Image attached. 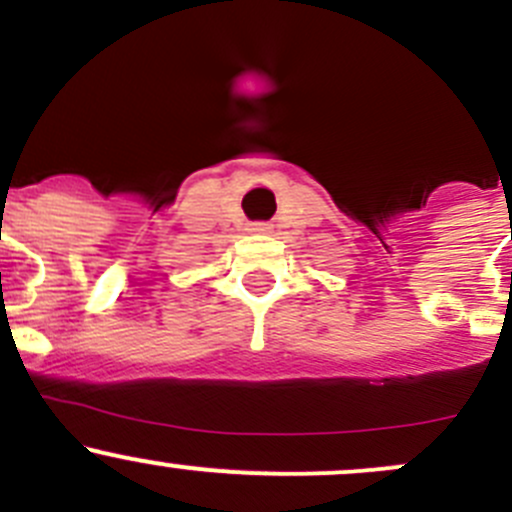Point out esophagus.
Returning <instances> with one entry per match:
<instances>
[{
  "instance_id": "1",
  "label": "esophagus",
  "mask_w": 512,
  "mask_h": 512,
  "mask_svg": "<svg viewBox=\"0 0 512 512\" xmlns=\"http://www.w3.org/2000/svg\"><path fill=\"white\" fill-rule=\"evenodd\" d=\"M249 229L256 231V234H263V231H268V229H271V226H268V224H251Z\"/></svg>"
}]
</instances>
